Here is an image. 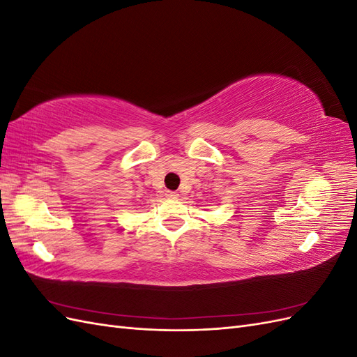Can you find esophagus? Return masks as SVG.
<instances>
[{
	"label": "esophagus",
	"instance_id": "34e87169",
	"mask_svg": "<svg viewBox=\"0 0 357 357\" xmlns=\"http://www.w3.org/2000/svg\"><path fill=\"white\" fill-rule=\"evenodd\" d=\"M165 195H167L168 198H177L178 193H177V192H172V190H167Z\"/></svg>",
	"mask_w": 357,
	"mask_h": 357
}]
</instances>
